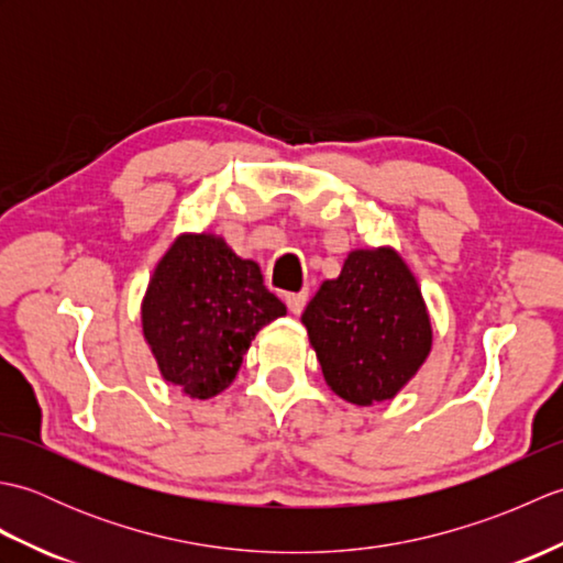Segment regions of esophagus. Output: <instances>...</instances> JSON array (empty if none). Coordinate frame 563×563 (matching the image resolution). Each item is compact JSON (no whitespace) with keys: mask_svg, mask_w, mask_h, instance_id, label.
<instances>
[{"mask_svg":"<svg viewBox=\"0 0 563 563\" xmlns=\"http://www.w3.org/2000/svg\"><path fill=\"white\" fill-rule=\"evenodd\" d=\"M285 305H288L292 314H300L305 305H307V292L305 290L302 292H288V295H285Z\"/></svg>","mask_w":563,"mask_h":563,"instance_id":"obj_1","label":"esophagus"}]
</instances>
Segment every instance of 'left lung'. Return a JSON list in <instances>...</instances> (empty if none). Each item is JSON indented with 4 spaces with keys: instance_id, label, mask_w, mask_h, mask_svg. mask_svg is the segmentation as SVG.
Wrapping results in <instances>:
<instances>
[{
    "instance_id": "left-lung-1",
    "label": "left lung",
    "mask_w": 563,
    "mask_h": 563,
    "mask_svg": "<svg viewBox=\"0 0 563 563\" xmlns=\"http://www.w3.org/2000/svg\"><path fill=\"white\" fill-rule=\"evenodd\" d=\"M327 385L351 404L391 399L433 341L418 283L397 251H351L302 314Z\"/></svg>"
}]
</instances>
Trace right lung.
<instances>
[{"mask_svg": "<svg viewBox=\"0 0 563 563\" xmlns=\"http://www.w3.org/2000/svg\"><path fill=\"white\" fill-rule=\"evenodd\" d=\"M283 314L254 261L220 236L184 234L154 268L142 331L164 379L210 399L232 385L251 339Z\"/></svg>", "mask_w": 563, "mask_h": 563, "instance_id": "obj_1", "label": "right lung"}]
</instances>
